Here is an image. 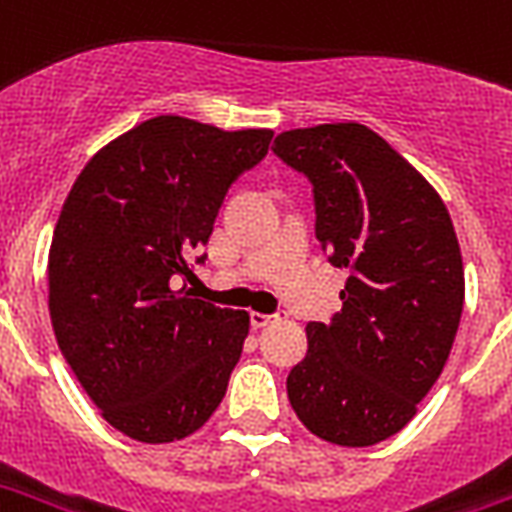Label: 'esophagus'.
Here are the masks:
<instances>
[{"label": "esophagus", "mask_w": 512, "mask_h": 512, "mask_svg": "<svg viewBox=\"0 0 512 512\" xmlns=\"http://www.w3.org/2000/svg\"><path fill=\"white\" fill-rule=\"evenodd\" d=\"M276 314H263V312H249V323H252V328H266L271 320H274Z\"/></svg>", "instance_id": "34e87169"}]
</instances>
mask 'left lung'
<instances>
[{"label": "left lung", "mask_w": 512, "mask_h": 512, "mask_svg": "<svg viewBox=\"0 0 512 512\" xmlns=\"http://www.w3.org/2000/svg\"><path fill=\"white\" fill-rule=\"evenodd\" d=\"M274 154L312 181L314 233L350 279L342 312L309 323L287 396L325 442L366 448L401 431L445 369L464 309V263L437 189L363 124L276 135Z\"/></svg>", "instance_id": "1"}]
</instances>
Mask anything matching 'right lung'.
Instances as JSON below:
<instances>
[{
	"instance_id": "1",
	"label": "right lung",
	"mask_w": 512,
	"mask_h": 512,
	"mask_svg": "<svg viewBox=\"0 0 512 512\" xmlns=\"http://www.w3.org/2000/svg\"><path fill=\"white\" fill-rule=\"evenodd\" d=\"M271 138L157 116L97 151L64 200L48 252L56 342L127 437H189L225 396L249 314L192 298L179 282L230 184L266 157Z\"/></svg>"
}]
</instances>
